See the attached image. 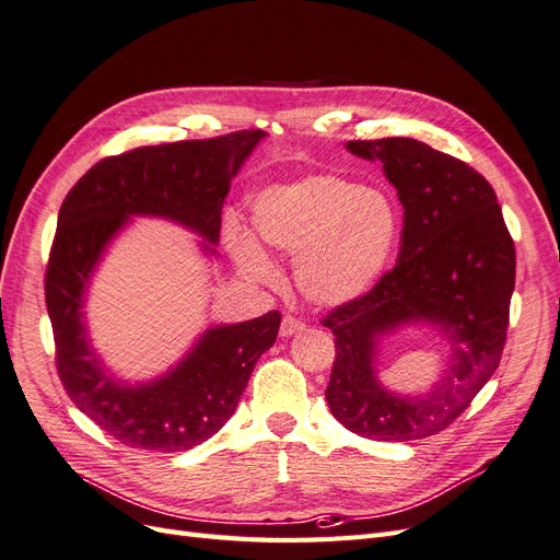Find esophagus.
I'll list each match as a JSON object with an SVG mask.
<instances>
[{
	"mask_svg": "<svg viewBox=\"0 0 560 560\" xmlns=\"http://www.w3.org/2000/svg\"><path fill=\"white\" fill-rule=\"evenodd\" d=\"M303 329H306V322L294 317V315H284L280 322V336H294Z\"/></svg>",
	"mask_w": 560,
	"mask_h": 560,
	"instance_id": "esophagus-1",
	"label": "esophagus"
}]
</instances>
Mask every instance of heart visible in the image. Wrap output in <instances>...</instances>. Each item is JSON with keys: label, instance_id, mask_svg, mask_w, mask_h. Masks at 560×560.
<instances>
[{"label": "heart", "instance_id": "heart-1", "mask_svg": "<svg viewBox=\"0 0 560 560\" xmlns=\"http://www.w3.org/2000/svg\"><path fill=\"white\" fill-rule=\"evenodd\" d=\"M252 224L264 245L296 257L299 290L319 306L364 296L385 273L401 231L393 198L336 173L268 186L252 202ZM229 249L247 278H273V266L249 235L235 231Z\"/></svg>", "mask_w": 560, "mask_h": 560}]
</instances>
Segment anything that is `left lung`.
I'll list each match as a JSON object with an SVG mask.
<instances>
[{
    "label": "left lung",
    "mask_w": 560,
    "mask_h": 560,
    "mask_svg": "<svg viewBox=\"0 0 560 560\" xmlns=\"http://www.w3.org/2000/svg\"><path fill=\"white\" fill-rule=\"evenodd\" d=\"M346 147L383 163L404 229L397 266L322 319L336 336L325 395L350 432L413 442L446 430L495 374L510 327L516 249L493 186L460 159L411 138ZM409 320H430L454 350L443 381L420 398L389 394L373 369L377 336Z\"/></svg>",
    "instance_id": "1"
}]
</instances>
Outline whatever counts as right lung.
Masks as SVG:
<instances>
[{"mask_svg":"<svg viewBox=\"0 0 560 560\" xmlns=\"http://www.w3.org/2000/svg\"><path fill=\"white\" fill-rule=\"evenodd\" d=\"M264 135L238 130L212 140L132 149L95 163L62 200L46 266L58 376L77 409L130 448L189 451L222 430L254 364L276 343L280 313L208 329L156 381L116 383L89 346L81 319L93 268L132 214L173 219L214 245L231 179Z\"/></svg>","mask_w":560,"mask_h":560,"instance_id":"obj_1","label":"right lung"}]
</instances>
